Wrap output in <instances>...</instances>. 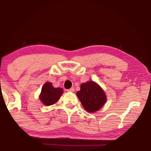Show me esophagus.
Masks as SVG:
<instances>
[{
	"mask_svg": "<svg viewBox=\"0 0 151 151\" xmlns=\"http://www.w3.org/2000/svg\"><path fill=\"white\" fill-rule=\"evenodd\" d=\"M74 91H75V88H74L73 87H72L71 88H69V89H68L67 91H69V92H73Z\"/></svg>",
	"mask_w": 151,
	"mask_h": 151,
	"instance_id": "1",
	"label": "esophagus"
}]
</instances>
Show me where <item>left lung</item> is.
<instances>
[{
  "label": "left lung",
  "mask_w": 151,
  "mask_h": 151,
  "mask_svg": "<svg viewBox=\"0 0 151 151\" xmlns=\"http://www.w3.org/2000/svg\"><path fill=\"white\" fill-rule=\"evenodd\" d=\"M77 96L86 111L93 113L102 108L106 100L104 91L98 84L93 81L83 83Z\"/></svg>",
  "instance_id": "obj_1"
}]
</instances>
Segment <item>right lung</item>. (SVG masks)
<instances>
[{
  "label": "right lung",
  "mask_w": 151,
  "mask_h": 151,
  "mask_svg": "<svg viewBox=\"0 0 151 151\" xmlns=\"http://www.w3.org/2000/svg\"><path fill=\"white\" fill-rule=\"evenodd\" d=\"M63 93V88H54L51 82H47L42 86L40 100L46 106H50L57 102Z\"/></svg>",
  "instance_id": "1"
}]
</instances>
